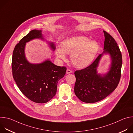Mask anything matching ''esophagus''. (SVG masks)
Listing matches in <instances>:
<instances>
[{
  "instance_id": "esophagus-1",
  "label": "esophagus",
  "mask_w": 133,
  "mask_h": 133,
  "mask_svg": "<svg viewBox=\"0 0 133 133\" xmlns=\"http://www.w3.org/2000/svg\"><path fill=\"white\" fill-rule=\"evenodd\" d=\"M71 72H72V71L70 69H69L68 68L67 69V70H66V73L67 74H70V73H71Z\"/></svg>"
}]
</instances>
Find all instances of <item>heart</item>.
I'll list each match as a JSON object with an SVG mask.
<instances>
[{
	"instance_id": "1",
	"label": "heart",
	"mask_w": 133,
	"mask_h": 133,
	"mask_svg": "<svg viewBox=\"0 0 133 133\" xmlns=\"http://www.w3.org/2000/svg\"><path fill=\"white\" fill-rule=\"evenodd\" d=\"M99 45L95 41H89L88 38L78 36L65 40L62 48L56 50V55L62 60L66 59L65 54H70L72 64L78 68L88 66L94 59L98 50Z\"/></svg>"
}]
</instances>
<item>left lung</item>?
I'll return each mask as SVG.
<instances>
[{
  "mask_svg": "<svg viewBox=\"0 0 133 133\" xmlns=\"http://www.w3.org/2000/svg\"><path fill=\"white\" fill-rule=\"evenodd\" d=\"M103 31L104 53H109L112 61L109 71L104 76L97 74V67L103 55L99 54L89 66L74 72L75 94L81 101L87 103L97 102L106 98L116 88L121 79V51L114 38L106 31Z\"/></svg>",
  "mask_w": 133,
  "mask_h": 133,
  "instance_id": "1",
  "label": "left lung"
}]
</instances>
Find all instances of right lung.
Here are the masks:
<instances>
[{
  "instance_id": "1",
  "label": "right lung",
  "mask_w": 133,
  "mask_h": 133,
  "mask_svg": "<svg viewBox=\"0 0 133 133\" xmlns=\"http://www.w3.org/2000/svg\"><path fill=\"white\" fill-rule=\"evenodd\" d=\"M34 38L43 39L41 30H31L15 46L11 62L12 76L27 98L35 103H45L55 96L58 82L64 76L67 68L49 61L39 64L28 62L24 53L25 44ZM50 45L55 49L54 44Z\"/></svg>"
}]
</instances>
